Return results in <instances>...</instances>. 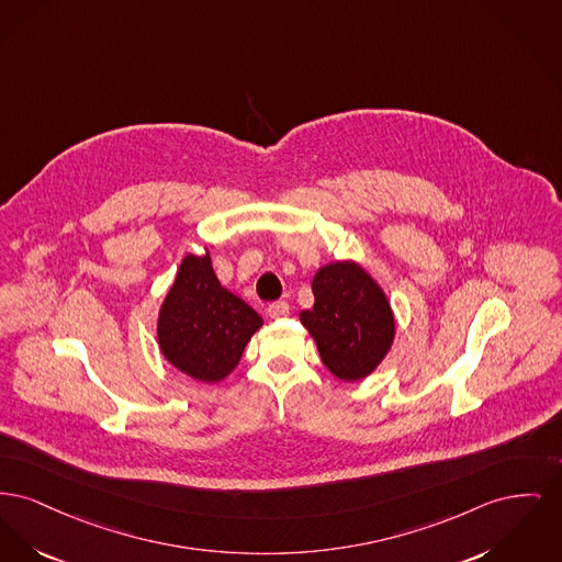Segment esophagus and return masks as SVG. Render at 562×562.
I'll use <instances>...</instances> for the list:
<instances>
[{
    "label": "esophagus",
    "mask_w": 562,
    "mask_h": 562,
    "mask_svg": "<svg viewBox=\"0 0 562 562\" xmlns=\"http://www.w3.org/2000/svg\"><path fill=\"white\" fill-rule=\"evenodd\" d=\"M289 312H291V307L286 301H273L267 305V314L271 318H284V316H289Z\"/></svg>",
    "instance_id": "34e87169"
}]
</instances>
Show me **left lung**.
<instances>
[{
    "instance_id": "8db88e82",
    "label": "left lung",
    "mask_w": 562,
    "mask_h": 562,
    "mask_svg": "<svg viewBox=\"0 0 562 562\" xmlns=\"http://www.w3.org/2000/svg\"><path fill=\"white\" fill-rule=\"evenodd\" d=\"M314 307L299 314L333 375L355 382L386 357L395 321L382 289L359 265L330 263L314 276Z\"/></svg>"
}]
</instances>
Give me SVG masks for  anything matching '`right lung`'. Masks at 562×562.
Instances as JSON below:
<instances>
[{
  "mask_svg": "<svg viewBox=\"0 0 562 562\" xmlns=\"http://www.w3.org/2000/svg\"><path fill=\"white\" fill-rule=\"evenodd\" d=\"M261 316L221 286L210 255H187L159 314L167 361L201 382H218L239 363Z\"/></svg>",
  "mask_w": 562,
  "mask_h": 562,
  "instance_id": "add662e5",
  "label": "right lung"
}]
</instances>
